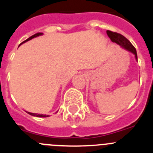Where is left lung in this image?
I'll return each mask as SVG.
<instances>
[{
  "label": "left lung",
  "instance_id": "left-lung-1",
  "mask_svg": "<svg viewBox=\"0 0 153 153\" xmlns=\"http://www.w3.org/2000/svg\"><path fill=\"white\" fill-rule=\"evenodd\" d=\"M106 33H107L108 36H109L110 40L113 42H115L116 44H117L118 45H120V47L125 49L126 51H129V52L132 53L135 55V58H136V60L137 61V53H136V50L132 44H131L129 40H127L125 36H123V35L120 34V33H115V32H112L110 30L106 31Z\"/></svg>",
  "mask_w": 153,
  "mask_h": 153
}]
</instances>
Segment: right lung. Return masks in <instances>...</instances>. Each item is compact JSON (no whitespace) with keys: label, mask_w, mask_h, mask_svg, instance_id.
Instances as JSON below:
<instances>
[{"label":"right lung","mask_w":153,"mask_h":153,"mask_svg":"<svg viewBox=\"0 0 153 153\" xmlns=\"http://www.w3.org/2000/svg\"><path fill=\"white\" fill-rule=\"evenodd\" d=\"M44 33H35L34 35H33V36H30L29 38L27 39L26 40H24V42H22L20 45H21L22 44H24V43H25V42L28 41V40H30L31 39L34 38V37H36V36H41V35H43ZM27 113H28V114L31 115V116H33V117H50L49 115H44V114H38V113H30V112H27ZM57 113V112H56Z\"/></svg>","instance_id":"obj_1"}]
</instances>
